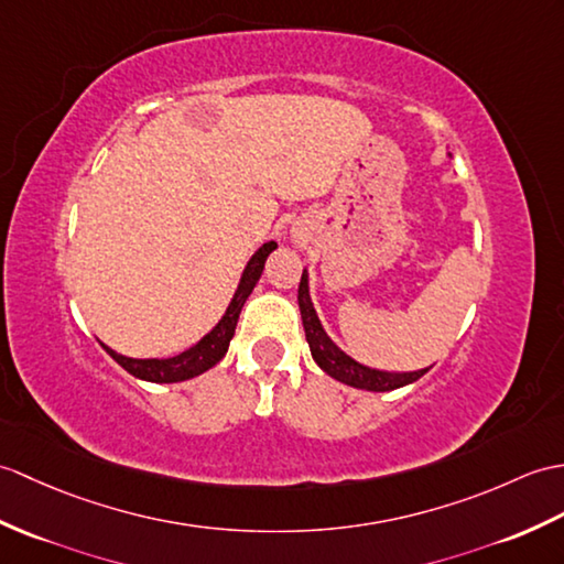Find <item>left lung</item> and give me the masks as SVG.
<instances>
[{
    "label": "left lung",
    "mask_w": 564,
    "mask_h": 564,
    "mask_svg": "<svg viewBox=\"0 0 564 564\" xmlns=\"http://www.w3.org/2000/svg\"><path fill=\"white\" fill-rule=\"evenodd\" d=\"M297 305H300V314H303V326H305V338L312 350L314 362L319 368L344 382L348 387L356 389H368V391H391L415 382L421 379L430 368L417 370V372H384V370H372L368 365H360L358 360H352L350 356L338 348L329 334L324 332V326L314 312V305L310 300V283H307V271H303V279H300V288H297Z\"/></svg>",
    "instance_id": "obj_1"
}]
</instances>
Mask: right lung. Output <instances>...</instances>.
<instances>
[{"mask_svg": "<svg viewBox=\"0 0 564 564\" xmlns=\"http://www.w3.org/2000/svg\"><path fill=\"white\" fill-rule=\"evenodd\" d=\"M276 247L279 245L273 240L259 247V250L252 254V259L247 261V267L242 271V279L238 283V291H235L230 305H228L226 314L220 317V322L202 338L199 344H194L192 348L182 350L180 356H173V358H127V356H120V352H115L112 348H108L105 344H100V346L108 350L110 358L115 362H120L129 375H134L139 379H147V382H155V384L185 382V379H192L196 375L206 372L208 368H214V365L228 352L230 338L235 334V326H238L245 300L250 297V293L254 291L261 271H264V261L273 250H276Z\"/></svg>", "mask_w": 564, "mask_h": 564, "instance_id": "1", "label": "right lung"}]
</instances>
